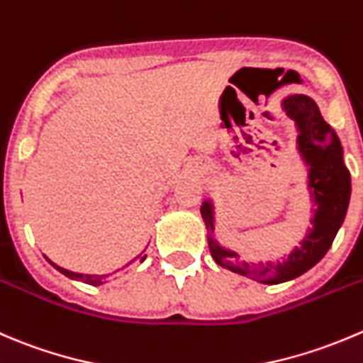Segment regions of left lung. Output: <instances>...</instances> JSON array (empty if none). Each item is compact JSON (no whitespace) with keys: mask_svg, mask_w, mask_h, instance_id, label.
Returning <instances> with one entry per match:
<instances>
[{"mask_svg":"<svg viewBox=\"0 0 363 363\" xmlns=\"http://www.w3.org/2000/svg\"><path fill=\"white\" fill-rule=\"evenodd\" d=\"M282 106L287 117L293 118L300 131L298 150L308 167V189L312 200L318 206L312 216L314 227L308 230L300 246H296L284 262H239L238 253L220 246L213 238V202L206 200L200 207L209 234L207 241H209L211 255L216 264L269 286L303 275L305 271L311 269L325 257L346 218L351 196V177L342 160V147L335 131L319 113L318 104L303 94H294L282 101Z\"/></svg>","mask_w":363,"mask_h":363,"instance_id":"obj_1","label":"left lung"}]
</instances>
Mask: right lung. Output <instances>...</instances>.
Returning a JSON list of instances; mask_svg holds the SVG:
<instances>
[{
    "instance_id": "1",
    "label": "right lung",
    "mask_w": 363,
    "mask_h": 363,
    "mask_svg": "<svg viewBox=\"0 0 363 363\" xmlns=\"http://www.w3.org/2000/svg\"><path fill=\"white\" fill-rule=\"evenodd\" d=\"M140 257V255H138ZM147 257V255H145ZM145 257H142V260L140 262H143L145 260ZM49 260V259H48ZM51 262V260H49ZM52 267H56V269L60 271V273H63L65 277H69V279L72 280H79V282H84V284H90V286H101V284H104V279L110 275H83V273H74V271H69V269H63V267L56 266L55 262H51Z\"/></svg>"
}]
</instances>
